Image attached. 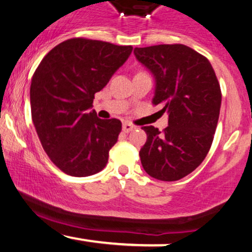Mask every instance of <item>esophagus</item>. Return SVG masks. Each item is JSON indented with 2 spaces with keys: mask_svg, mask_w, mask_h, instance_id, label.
<instances>
[{
  "mask_svg": "<svg viewBox=\"0 0 252 252\" xmlns=\"http://www.w3.org/2000/svg\"><path fill=\"white\" fill-rule=\"evenodd\" d=\"M123 131L124 132H129V131H131V130H134L135 129V126H132V124H130V123H123Z\"/></svg>",
  "mask_w": 252,
  "mask_h": 252,
  "instance_id": "34e87169",
  "label": "esophagus"
}]
</instances>
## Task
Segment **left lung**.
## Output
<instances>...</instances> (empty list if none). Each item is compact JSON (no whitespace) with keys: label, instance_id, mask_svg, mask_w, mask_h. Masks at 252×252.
Returning <instances> with one entry per match:
<instances>
[{"label":"left lung","instance_id":"obj_1","mask_svg":"<svg viewBox=\"0 0 252 252\" xmlns=\"http://www.w3.org/2000/svg\"><path fill=\"white\" fill-rule=\"evenodd\" d=\"M134 54L155 79L152 103L168 114L163 131L142 128L147 141L140 150L141 163L152 178L180 180L211 148L221 104L218 79L209 60L185 45L136 47Z\"/></svg>","mask_w":252,"mask_h":252}]
</instances>
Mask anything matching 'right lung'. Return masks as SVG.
I'll return each instance as SVG.
<instances>
[{
    "mask_svg": "<svg viewBox=\"0 0 252 252\" xmlns=\"http://www.w3.org/2000/svg\"><path fill=\"white\" fill-rule=\"evenodd\" d=\"M131 51V46L74 37L48 52L34 72L32 120L46 154L66 174L94 175L108 163L122 123L98 118L92 103Z\"/></svg>",
    "mask_w": 252,
    "mask_h": 252,
    "instance_id": "right-lung-1",
    "label": "right lung"
}]
</instances>
